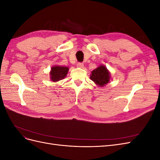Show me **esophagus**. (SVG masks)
Masks as SVG:
<instances>
[{
  "instance_id": "34e87169",
  "label": "esophagus",
  "mask_w": 160,
  "mask_h": 160,
  "mask_svg": "<svg viewBox=\"0 0 160 160\" xmlns=\"http://www.w3.org/2000/svg\"><path fill=\"white\" fill-rule=\"evenodd\" d=\"M83 66H84V65H83V62H78V63H77V67H80V68H82V67H83Z\"/></svg>"
}]
</instances>
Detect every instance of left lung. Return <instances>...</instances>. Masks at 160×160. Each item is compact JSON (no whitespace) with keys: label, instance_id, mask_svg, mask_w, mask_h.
Returning <instances> with one entry per match:
<instances>
[{"label":"left lung","instance_id":"obj_1","mask_svg":"<svg viewBox=\"0 0 160 160\" xmlns=\"http://www.w3.org/2000/svg\"><path fill=\"white\" fill-rule=\"evenodd\" d=\"M90 79L100 87H103L109 81V72L105 66H99L91 71Z\"/></svg>","mask_w":160,"mask_h":160}]
</instances>
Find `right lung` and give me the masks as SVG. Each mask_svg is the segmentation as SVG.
<instances>
[{"label":"right lung","instance_id":"1","mask_svg":"<svg viewBox=\"0 0 160 160\" xmlns=\"http://www.w3.org/2000/svg\"><path fill=\"white\" fill-rule=\"evenodd\" d=\"M69 68L66 67L55 66L51 68L50 72L51 79L52 81H58L64 79L68 72Z\"/></svg>","mask_w":160,"mask_h":160}]
</instances>
